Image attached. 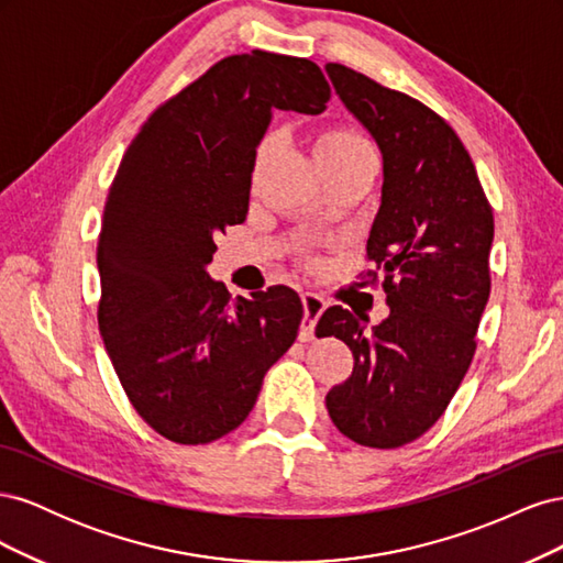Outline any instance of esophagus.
Masks as SVG:
<instances>
[{"label":"esophagus","instance_id":"esophagus-1","mask_svg":"<svg viewBox=\"0 0 563 563\" xmlns=\"http://www.w3.org/2000/svg\"><path fill=\"white\" fill-rule=\"evenodd\" d=\"M302 310H305V314H302V323H300V340H312L317 321H319L321 312L327 310V300L312 291H305L302 294Z\"/></svg>","mask_w":563,"mask_h":563}]
</instances>
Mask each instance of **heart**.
Instances as JSON below:
<instances>
[{
    "label": "heart",
    "mask_w": 563,
    "mask_h": 563,
    "mask_svg": "<svg viewBox=\"0 0 563 563\" xmlns=\"http://www.w3.org/2000/svg\"><path fill=\"white\" fill-rule=\"evenodd\" d=\"M267 145L269 139L263 143V150ZM314 152L317 155H352V152H371V145L362 133L350 126H331L317 135Z\"/></svg>",
    "instance_id": "heart-1"
}]
</instances>
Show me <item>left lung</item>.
<instances>
[{
  "label": "left lung",
  "instance_id": "left-lung-1",
  "mask_svg": "<svg viewBox=\"0 0 563 563\" xmlns=\"http://www.w3.org/2000/svg\"><path fill=\"white\" fill-rule=\"evenodd\" d=\"M327 73L383 152V197L366 244L389 317L333 305L317 333L352 350V376L327 395L335 428L360 446L399 449L446 411L476 350L490 294L493 209L470 152L434 110L352 67Z\"/></svg>",
  "mask_w": 563,
  "mask_h": 563
}]
</instances>
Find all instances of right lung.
<instances>
[{"mask_svg":"<svg viewBox=\"0 0 563 563\" xmlns=\"http://www.w3.org/2000/svg\"><path fill=\"white\" fill-rule=\"evenodd\" d=\"M329 98L317 63L255 48L168 98L124 152L98 234V329L129 401L168 441L211 444L240 428L294 345V288L232 300L207 265L216 236L246 220L272 108L319 114Z\"/></svg>","mask_w":563,"mask_h":563,"instance_id":"add662e5","label":"right lung"}]
</instances>
